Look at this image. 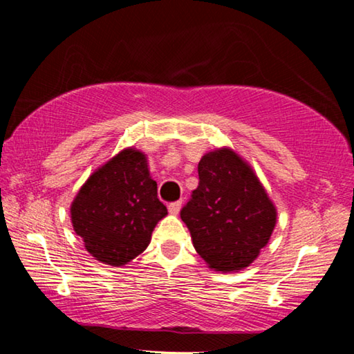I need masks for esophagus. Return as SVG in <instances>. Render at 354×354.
I'll return each mask as SVG.
<instances>
[{"instance_id":"1","label":"esophagus","mask_w":354,"mask_h":354,"mask_svg":"<svg viewBox=\"0 0 354 354\" xmlns=\"http://www.w3.org/2000/svg\"><path fill=\"white\" fill-rule=\"evenodd\" d=\"M179 211H181V201H175V203H170L169 205V212L173 215H178Z\"/></svg>"}]
</instances>
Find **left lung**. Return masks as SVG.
I'll return each instance as SVG.
<instances>
[{"label":"left lung","mask_w":354,"mask_h":354,"mask_svg":"<svg viewBox=\"0 0 354 354\" xmlns=\"http://www.w3.org/2000/svg\"><path fill=\"white\" fill-rule=\"evenodd\" d=\"M198 176L181 211L192 243L212 270H243L270 241L277 207L251 165L230 147L203 156Z\"/></svg>","instance_id":"left-lung-1"}]
</instances>
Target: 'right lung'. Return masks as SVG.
<instances>
[{"mask_svg":"<svg viewBox=\"0 0 354 354\" xmlns=\"http://www.w3.org/2000/svg\"><path fill=\"white\" fill-rule=\"evenodd\" d=\"M70 215L84 247L100 262L122 267L145 251L167 215L147 154L128 147L98 167L81 185Z\"/></svg>","mask_w":354,"mask_h":354,"instance_id":"obj_1","label":"right lung"}]
</instances>
